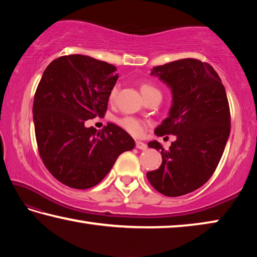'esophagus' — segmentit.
Listing matches in <instances>:
<instances>
[{
  "mask_svg": "<svg viewBox=\"0 0 257 257\" xmlns=\"http://www.w3.org/2000/svg\"><path fill=\"white\" fill-rule=\"evenodd\" d=\"M136 147H137L138 150H142V151H145V150H147V145L145 144V143L139 142V141H137V142H136Z\"/></svg>",
  "mask_w": 257,
  "mask_h": 257,
  "instance_id": "obj_1",
  "label": "esophagus"
}]
</instances>
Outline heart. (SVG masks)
I'll use <instances>...</instances> for the list:
<instances>
[{
    "label": "heart",
    "instance_id": "1",
    "mask_svg": "<svg viewBox=\"0 0 257 257\" xmlns=\"http://www.w3.org/2000/svg\"><path fill=\"white\" fill-rule=\"evenodd\" d=\"M139 89H141V93H142L143 96H144L145 99L149 97L150 95L159 92V90L156 89L154 86H152L150 84H142L141 88H139ZM116 93H118V89H116V87H114V88L111 90L110 99L114 98L116 96ZM116 122H118V124L120 125L121 128H123L125 132L132 134L133 136L138 137V136H142V135L144 134L145 123L139 119L133 118V116H123V118L116 120Z\"/></svg>",
    "mask_w": 257,
    "mask_h": 257
}]
</instances>
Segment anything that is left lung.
Segmentation results:
<instances>
[{
  "mask_svg": "<svg viewBox=\"0 0 257 257\" xmlns=\"http://www.w3.org/2000/svg\"><path fill=\"white\" fill-rule=\"evenodd\" d=\"M158 77L171 89L168 118L155 129L156 136L175 135L170 150L158 141L149 143L161 151L162 164L147 172V179L161 194L182 196L196 190L215 171L230 135V110L225 88L210 64L182 59L154 67Z\"/></svg>",
  "mask_w": 257,
  "mask_h": 257,
  "instance_id": "left-lung-1",
  "label": "left lung"
}]
</instances>
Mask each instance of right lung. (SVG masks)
Wrapping results in <instances>:
<instances>
[{
  "mask_svg": "<svg viewBox=\"0 0 257 257\" xmlns=\"http://www.w3.org/2000/svg\"><path fill=\"white\" fill-rule=\"evenodd\" d=\"M110 63L81 54L47 66L35 93L33 114L40 155L63 185L87 189L103 180L135 141L116 124L102 130L85 122L102 116L118 75Z\"/></svg>",
  "mask_w": 257,
  "mask_h": 257,
  "instance_id": "add662e5",
  "label": "right lung"
}]
</instances>
